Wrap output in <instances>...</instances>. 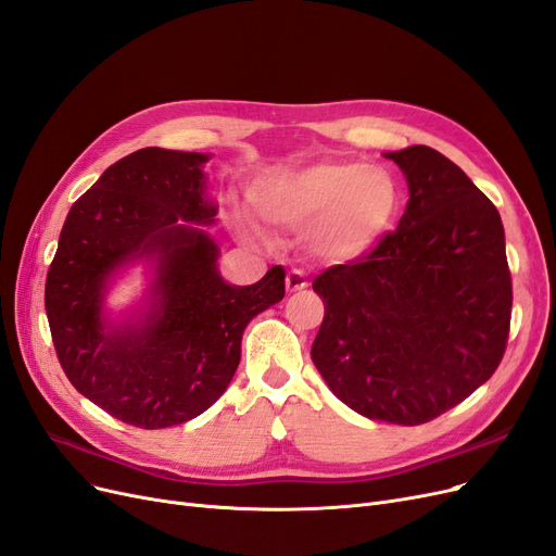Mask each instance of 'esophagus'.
Returning a JSON list of instances; mask_svg holds the SVG:
<instances>
[{"mask_svg":"<svg viewBox=\"0 0 556 556\" xmlns=\"http://www.w3.org/2000/svg\"><path fill=\"white\" fill-rule=\"evenodd\" d=\"M285 282H287V290H290V292H301L307 287V278L301 269H292L290 274H287Z\"/></svg>","mask_w":556,"mask_h":556,"instance_id":"34e87169","label":"esophagus"}]
</instances>
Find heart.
Here are the masks:
<instances>
[{"instance_id": "obj_1", "label": "heart", "mask_w": 556, "mask_h": 556, "mask_svg": "<svg viewBox=\"0 0 556 556\" xmlns=\"http://www.w3.org/2000/svg\"><path fill=\"white\" fill-rule=\"evenodd\" d=\"M253 198L266 224L305 232L317 257L353 262L392 230L402 189L383 166L326 160L266 177Z\"/></svg>"}]
</instances>
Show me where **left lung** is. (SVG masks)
<instances>
[{
	"mask_svg": "<svg viewBox=\"0 0 556 556\" xmlns=\"http://www.w3.org/2000/svg\"><path fill=\"white\" fill-rule=\"evenodd\" d=\"M408 182L396 230L313 282L324 321L313 363L369 419L415 427L495 374L514 287L497 207L429 146L388 152Z\"/></svg>",
	"mask_w": 556,
	"mask_h": 556,
	"instance_id": "left-lung-1",
	"label": "left lung"
}]
</instances>
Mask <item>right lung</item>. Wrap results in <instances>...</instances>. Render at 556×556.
Wrapping results in <instances>:
<instances>
[{
  "label": "right lung",
  "instance_id": "add662e5",
  "mask_svg": "<svg viewBox=\"0 0 556 556\" xmlns=\"http://www.w3.org/2000/svg\"><path fill=\"white\" fill-rule=\"evenodd\" d=\"M207 154L141 148L111 164L71 207L46 280L56 358L68 381L125 425L166 429L205 413L239 365L241 336L285 296V269L255 285L218 276L205 198ZM135 258L159 264L146 320L101 315L108 278Z\"/></svg>",
  "mask_w": 556,
  "mask_h": 556
}]
</instances>
